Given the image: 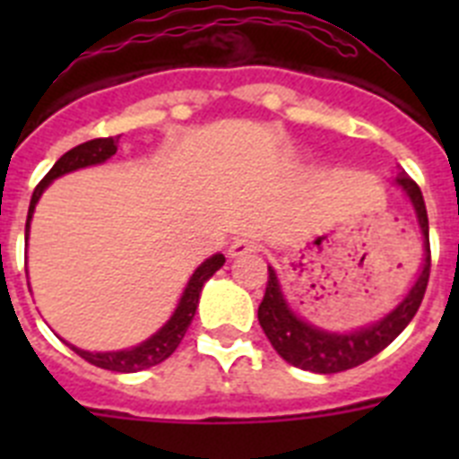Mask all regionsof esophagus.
<instances>
[{
	"instance_id": "obj_1",
	"label": "esophagus",
	"mask_w": 459,
	"mask_h": 459,
	"mask_svg": "<svg viewBox=\"0 0 459 459\" xmlns=\"http://www.w3.org/2000/svg\"><path fill=\"white\" fill-rule=\"evenodd\" d=\"M259 248H262V246H259L257 238L237 237V238H234V241H232V246H230V250H227V253L232 255V257H241V255L257 253Z\"/></svg>"
}]
</instances>
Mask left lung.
Masks as SVG:
<instances>
[{
  "mask_svg": "<svg viewBox=\"0 0 459 459\" xmlns=\"http://www.w3.org/2000/svg\"><path fill=\"white\" fill-rule=\"evenodd\" d=\"M395 181L409 195L425 238V264L416 285L411 287V291L404 296V301L395 310L388 312L386 317L379 319L377 324L359 328L354 333H328V331L310 326L301 317H296L291 307L287 306L282 291H280L278 275L269 266V282H266L264 299L259 303L257 319L259 326L264 328L269 342L273 344V350L291 366L317 372V375H333V372L360 366V363H366L372 356L379 354L381 350H386L388 344L407 328L413 315L419 312L429 280L428 211H425L423 193H420L419 184L409 174L400 172Z\"/></svg>",
  "mask_w": 459,
  "mask_h": 459,
  "instance_id": "obj_1",
  "label": "left lung"
}]
</instances>
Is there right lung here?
Wrapping results in <instances>:
<instances>
[{
	"label": "right lung",
	"mask_w": 459,
	"mask_h": 459,
	"mask_svg": "<svg viewBox=\"0 0 459 459\" xmlns=\"http://www.w3.org/2000/svg\"><path fill=\"white\" fill-rule=\"evenodd\" d=\"M117 142H119V137H96V140H89L84 142V144L73 147L71 152L64 153V156L52 165L50 172L40 179V184L34 188V195H31L27 225H24V237H30L31 213H34L36 202H39V197L43 195V190L50 186V181L56 179V177H62V174L73 172V169L105 163L109 156H115L117 153ZM222 264H225V257L218 253L213 255V257L206 259L202 266H197V271H195L193 278L188 280L184 296H181L179 306H177L174 315L169 317V322L165 324L158 333H153L152 338L144 340V342L137 344V347H133V350L100 351L99 354V351L78 350V347H73V344H68V347H71L78 356H82L87 363H91V366L112 372H140L147 370V368L152 366H158V363H163L168 356L174 354V350H177L181 340H184L186 331H188L190 322H193L195 317V310H197V303H200L202 287H204L206 280L216 273Z\"/></svg>",
	"instance_id": "1"
}]
</instances>
